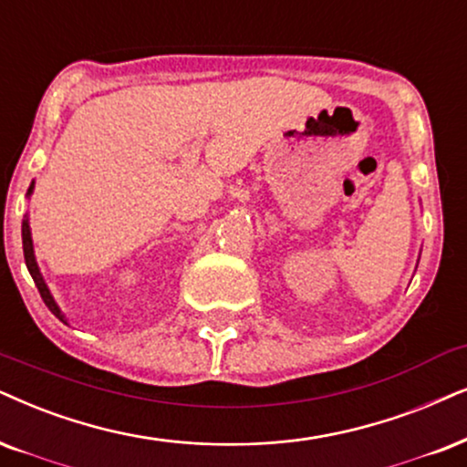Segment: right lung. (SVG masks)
Here are the masks:
<instances>
[{
    "label": "right lung",
    "instance_id": "obj_1",
    "mask_svg": "<svg viewBox=\"0 0 467 467\" xmlns=\"http://www.w3.org/2000/svg\"><path fill=\"white\" fill-rule=\"evenodd\" d=\"M32 190H34V181H32V185H29L27 196H29V193H32ZM21 239H23V256H26L27 271H29V275L34 277V285L38 286L40 297H43L45 306L53 312V315L60 318L62 323H67V318H64L62 310L57 308L56 299H53V295L49 293V288H47L45 280H43V274H40V269H38V265H36V256H34V244H32V233H29V222H27V217H26V220H23V223H21Z\"/></svg>",
    "mask_w": 467,
    "mask_h": 467
}]
</instances>
